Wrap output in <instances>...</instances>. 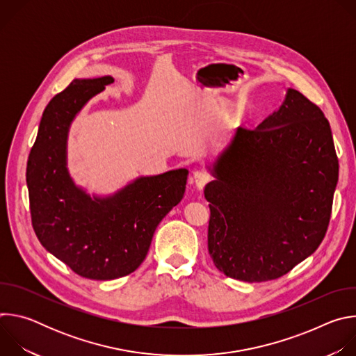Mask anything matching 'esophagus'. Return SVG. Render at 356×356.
<instances>
[{
  "instance_id": "1",
  "label": "esophagus",
  "mask_w": 356,
  "mask_h": 356,
  "mask_svg": "<svg viewBox=\"0 0 356 356\" xmlns=\"http://www.w3.org/2000/svg\"><path fill=\"white\" fill-rule=\"evenodd\" d=\"M210 180H211V175H210L207 170L200 169V170H195V172L193 173V181H194V184H195L198 188L204 187Z\"/></svg>"
}]
</instances>
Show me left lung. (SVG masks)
Here are the masks:
<instances>
[{"instance_id": "obj_1", "label": "left lung", "mask_w": 356, "mask_h": 356, "mask_svg": "<svg viewBox=\"0 0 356 356\" xmlns=\"http://www.w3.org/2000/svg\"><path fill=\"white\" fill-rule=\"evenodd\" d=\"M338 168L328 120L297 90L258 128L239 127L204 188L216 268L255 283L309 258L327 234Z\"/></svg>"}]
</instances>
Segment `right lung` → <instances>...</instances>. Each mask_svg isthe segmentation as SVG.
Returning a JSON list of instances; mask_svg holds the SVG:
<instances>
[{"label": "right lung", "mask_w": 356, "mask_h": 356, "mask_svg": "<svg viewBox=\"0 0 356 356\" xmlns=\"http://www.w3.org/2000/svg\"><path fill=\"white\" fill-rule=\"evenodd\" d=\"M110 76L76 79L46 106L26 166L33 231L46 250L74 273L113 280L136 270L155 229L183 198L188 172L140 177L115 195L91 200L66 169V138L80 108Z\"/></svg>", "instance_id": "add662e5"}]
</instances>
